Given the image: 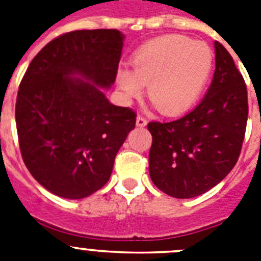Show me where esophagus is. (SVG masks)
I'll return each mask as SVG.
<instances>
[{
  "label": "esophagus",
  "mask_w": 261,
  "mask_h": 261,
  "mask_svg": "<svg viewBox=\"0 0 261 261\" xmlns=\"http://www.w3.org/2000/svg\"><path fill=\"white\" fill-rule=\"evenodd\" d=\"M147 124V120L145 119L144 116H137V119H136V125L137 126H145Z\"/></svg>",
  "instance_id": "34e87169"
}]
</instances>
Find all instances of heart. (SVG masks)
<instances>
[{
  "instance_id": "1",
  "label": "heart",
  "mask_w": 261,
  "mask_h": 261,
  "mask_svg": "<svg viewBox=\"0 0 261 261\" xmlns=\"http://www.w3.org/2000/svg\"><path fill=\"white\" fill-rule=\"evenodd\" d=\"M133 70L120 68L116 80L128 99L147 96L165 116L190 110L201 95L213 68L208 44L181 35L156 38L135 53Z\"/></svg>"
}]
</instances>
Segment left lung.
<instances>
[{"mask_svg":"<svg viewBox=\"0 0 261 261\" xmlns=\"http://www.w3.org/2000/svg\"><path fill=\"white\" fill-rule=\"evenodd\" d=\"M216 70L200 105L180 119L151 121L149 172L156 188L176 199L208 192L241 154L248 116L247 87L230 53L214 41Z\"/></svg>","mask_w":261,"mask_h":261,"instance_id":"1","label":"left lung"}]
</instances>
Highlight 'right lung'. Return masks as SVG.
Here are the masks:
<instances>
[{
    "mask_svg": "<svg viewBox=\"0 0 261 261\" xmlns=\"http://www.w3.org/2000/svg\"><path fill=\"white\" fill-rule=\"evenodd\" d=\"M124 44L117 30H78L49 41L19 85L15 123L23 162L64 199L93 195L108 181L136 114L110 103Z\"/></svg>",
    "mask_w": 261,
    "mask_h": 261,
    "instance_id": "1",
    "label": "right lung"
}]
</instances>
